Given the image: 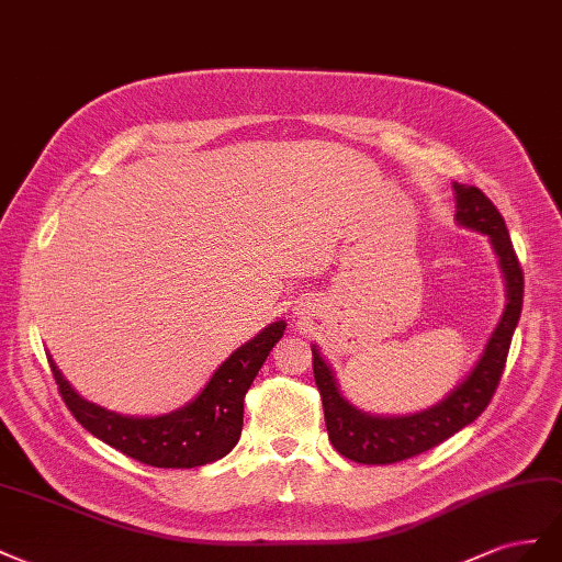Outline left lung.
<instances>
[{
	"label": "left lung",
	"mask_w": 562,
	"mask_h": 562,
	"mask_svg": "<svg viewBox=\"0 0 562 562\" xmlns=\"http://www.w3.org/2000/svg\"><path fill=\"white\" fill-rule=\"evenodd\" d=\"M454 195L457 221L471 231L485 233L499 256L508 296L504 315L473 372L442 403L409 416H372L352 407L336 386L329 364L319 356L317 346H313V374L319 397H323L329 440L334 450L350 461L395 463L422 454L475 422L499 386L513 331L518 327L522 311V268L516 249H513L504 216L485 192L475 186L454 183Z\"/></svg>",
	"instance_id": "obj_1"
}]
</instances>
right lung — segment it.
Returning a JSON list of instances; mask_svg holds the SVG:
<instances>
[{"instance_id": "1", "label": "right lung", "mask_w": 562, "mask_h": 562, "mask_svg": "<svg viewBox=\"0 0 562 562\" xmlns=\"http://www.w3.org/2000/svg\"><path fill=\"white\" fill-rule=\"evenodd\" d=\"M284 327L282 319L268 325L218 367L192 403L153 419L122 416L89 403L63 379L52 358L49 364L63 403L91 436L155 469H195L226 457L237 445L243 432L245 395L268 352L282 339Z\"/></svg>"}]
</instances>
